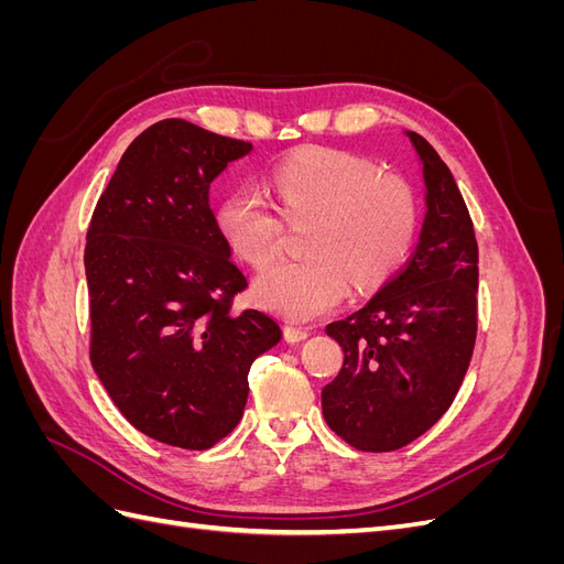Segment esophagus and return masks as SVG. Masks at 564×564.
<instances>
[{"label":"esophagus","mask_w":564,"mask_h":564,"mask_svg":"<svg viewBox=\"0 0 564 564\" xmlns=\"http://www.w3.org/2000/svg\"><path fill=\"white\" fill-rule=\"evenodd\" d=\"M308 338V332L301 327H284V340L286 344H299V340Z\"/></svg>","instance_id":"1"}]
</instances>
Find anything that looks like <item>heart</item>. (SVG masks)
I'll return each mask as SVG.
<instances>
[{
	"instance_id": "heart-1",
	"label": "heart",
	"mask_w": 564,
	"mask_h": 564,
	"mask_svg": "<svg viewBox=\"0 0 564 564\" xmlns=\"http://www.w3.org/2000/svg\"><path fill=\"white\" fill-rule=\"evenodd\" d=\"M278 207L253 187L220 199L216 224L237 256L268 268L282 247L284 218H311L305 259L284 261L256 282L268 308L315 319L344 301L348 286L371 289L392 275L414 245L419 199L412 183L355 152L305 148L270 174Z\"/></svg>"
}]
</instances>
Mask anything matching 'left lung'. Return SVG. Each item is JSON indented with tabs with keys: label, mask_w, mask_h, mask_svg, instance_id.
<instances>
[{
	"label": "left lung",
	"mask_w": 564,
	"mask_h": 564,
	"mask_svg": "<svg viewBox=\"0 0 564 564\" xmlns=\"http://www.w3.org/2000/svg\"><path fill=\"white\" fill-rule=\"evenodd\" d=\"M423 162L419 245L365 308L332 322L344 348L338 377L322 388L329 429L360 452H395L452 406L477 334V240L449 166L409 131Z\"/></svg>",
	"instance_id": "8db88e82"
}]
</instances>
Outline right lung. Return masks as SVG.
<instances>
[{
    "label": "right lung",
    "mask_w": 564,
    "mask_h": 564,
    "mask_svg": "<svg viewBox=\"0 0 564 564\" xmlns=\"http://www.w3.org/2000/svg\"><path fill=\"white\" fill-rule=\"evenodd\" d=\"M251 148L162 119L127 148L87 230L91 367L133 429L181 449L240 423L251 362L282 336L261 311L232 313L247 278L209 207L212 181Z\"/></svg>",
    "instance_id": "right-lung-1"
}]
</instances>
